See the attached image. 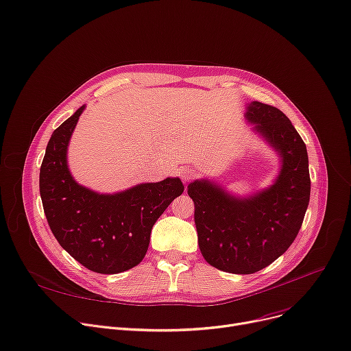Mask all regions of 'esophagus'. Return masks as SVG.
I'll list each match as a JSON object with an SVG mask.
<instances>
[{
  "mask_svg": "<svg viewBox=\"0 0 351 351\" xmlns=\"http://www.w3.org/2000/svg\"><path fill=\"white\" fill-rule=\"evenodd\" d=\"M179 176H180L182 180L189 182V180H192L195 178V172L188 169V168H182V169H179Z\"/></svg>",
  "mask_w": 351,
  "mask_h": 351,
  "instance_id": "obj_1",
  "label": "esophagus"
}]
</instances>
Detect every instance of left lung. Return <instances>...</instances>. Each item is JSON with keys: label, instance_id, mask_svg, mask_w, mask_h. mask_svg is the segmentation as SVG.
<instances>
[{"label": "left lung", "instance_id": "obj_1", "mask_svg": "<svg viewBox=\"0 0 351 351\" xmlns=\"http://www.w3.org/2000/svg\"><path fill=\"white\" fill-rule=\"evenodd\" d=\"M247 119L282 158L271 188L239 199L208 180L188 186L204 260L220 271L241 275L268 267L291 247L311 197L306 145L288 117L276 107L252 101Z\"/></svg>", "mask_w": 351, "mask_h": 351}]
</instances>
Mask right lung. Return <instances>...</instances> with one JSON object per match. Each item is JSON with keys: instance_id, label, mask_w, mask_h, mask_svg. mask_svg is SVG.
<instances>
[{"instance_id": "obj_1", "label": "right lung", "mask_w": 351, "mask_h": 351, "mask_svg": "<svg viewBox=\"0 0 351 351\" xmlns=\"http://www.w3.org/2000/svg\"><path fill=\"white\" fill-rule=\"evenodd\" d=\"M83 110L60 124L46 147L39 173L43 212L55 239L76 261L93 272L119 274L143 261L155 221L184 188L179 178H168L99 195L76 183L66 151Z\"/></svg>"}]
</instances>
